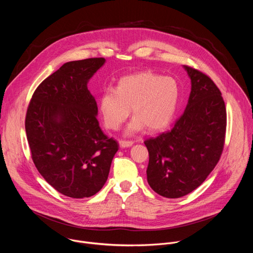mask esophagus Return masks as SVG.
Listing matches in <instances>:
<instances>
[{"mask_svg":"<svg viewBox=\"0 0 253 253\" xmlns=\"http://www.w3.org/2000/svg\"><path fill=\"white\" fill-rule=\"evenodd\" d=\"M120 146L122 148H127V147H131L133 145V141H126V140H120L119 141Z\"/></svg>","mask_w":253,"mask_h":253,"instance_id":"1","label":"esophagus"}]
</instances>
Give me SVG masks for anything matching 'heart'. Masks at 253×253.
I'll return each mask as SVG.
<instances>
[{
	"label": "heart",
	"mask_w": 253,
	"mask_h": 253,
	"mask_svg": "<svg viewBox=\"0 0 253 253\" xmlns=\"http://www.w3.org/2000/svg\"><path fill=\"white\" fill-rule=\"evenodd\" d=\"M179 101V86L171 77L153 72H140L121 78L115 88H106L99 100L104 125L118 130L130 115L135 116L126 129L134 134L147 127L156 132L172 120Z\"/></svg>",
	"instance_id": "obj_1"
}]
</instances>
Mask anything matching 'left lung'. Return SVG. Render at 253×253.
<instances>
[{"mask_svg": "<svg viewBox=\"0 0 253 253\" xmlns=\"http://www.w3.org/2000/svg\"><path fill=\"white\" fill-rule=\"evenodd\" d=\"M191 92L184 113L172 129L147 139V181L166 198H179L200 186L221 156L226 109L221 92L202 72L184 66Z\"/></svg>", "mask_w": 253, "mask_h": 253, "instance_id": "8db88e82", "label": "left lung"}]
</instances>
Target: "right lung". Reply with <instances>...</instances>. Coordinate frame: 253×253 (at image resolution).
<instances>
[{"mask_svg":"<svg viewBox=\"0 0 253 253\" xmlns=\"http://www.w3.org/2000/svg\"><path fill=\"white\" fill-rule=\"evenodd\" d=\"M104 58L65 63L34 92L25 128L32 159L58 192L72 198L93 196L109 175L118 142L97 120L98 107L87 84Z\"/></svg>","mask_w":253,"mask_h":253,"instance_id":"add662e5","label":"right lung"}]
</instances>
